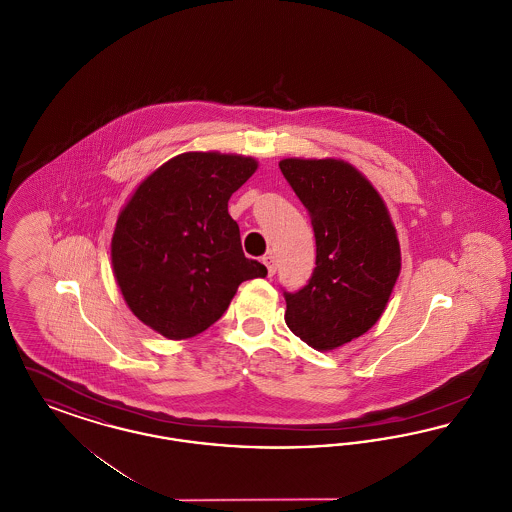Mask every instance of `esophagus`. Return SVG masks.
Listing matches in <instances>:
<instances>
[{
    "mask_svg": "<svg viewBox=\"0 0 512 512\" xmlns=\"http://www.w3.org/2000/svg\"><path fill=\"white\" fill-rule=\"evenodd\" d=\"M263 263L267 267L268 276H274V272H276V259L272 255H267V257H263Z\"/></svg>",
    "mask_w": 512,
    "mask_h": 512,
    "instance_id": "1",
    "label": "esophagus"
}]
</instances>
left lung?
<instances>
[{"instance_id": "8db88e82", "label": "left lung", "mask_w": 512, "mask_h": 512, "mask_svg": "<svg viewBox=\"0 0 512 512\" xmlns=\"http://www.w3.org/2000/svg\"><path fill=\"white\" fill-rule=\"evenodd\" d=\"M280 171L311 215L317 267L286 295V324L317 351L368 332L390 301L401 247L390 211L363 172L343 159H282Z\"/></svg>"}]
</instances>
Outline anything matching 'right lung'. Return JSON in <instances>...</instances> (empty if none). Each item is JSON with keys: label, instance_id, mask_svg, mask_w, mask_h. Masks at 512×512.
Returning <instances> with one entry per match:
<instances>
[{"label": "right lung", "instance_id": "1", "mask_svg": "<svg viewBox=\"0 0 512 512\" xmlns=\"http://www.w3.org/2000/svg\"><path fill=\"white\" fill-rule=\"evenodd\" d=\"M259 163L186 151L140 182L117 217L111 265L128 309L167 340L205 332L245 280L267 276L247 259L228 199Z\"/></svg>", "mask_w": 512, "mask_h": 512}]
</instances>
